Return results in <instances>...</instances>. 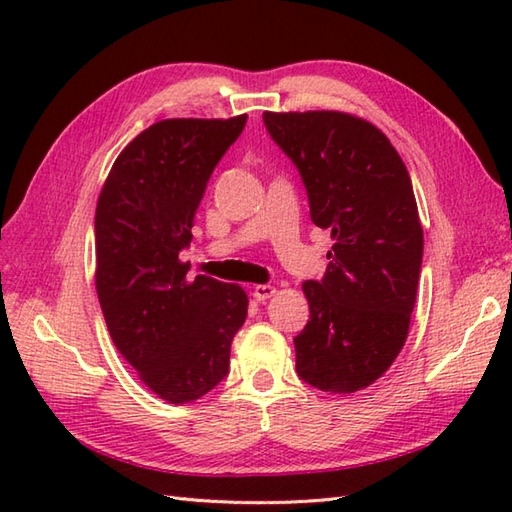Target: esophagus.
I'll return each mask as SVG.
<instances>
[{
    "label": "esophagus",
    "mask_w": 512,
    "mask_h": 512,
    "mask_svg": "<svg viewBox=\"0 0 512 512\" xmlns=\"http://www.w3.org/2000/svg\"><path fill=\"white\" fill-rule=\"evenodd\" d=\"M275 292H277V288H275V286L259 284V286H255V288H253V297H255L259 303H264V301H268L270 297H275Z\"/></svg>",
    "instance_id": "34e87169"
}]
</instances>
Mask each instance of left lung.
<instances>
[{"label": "left lung", "instance_id": "obj_1", "mask_svg": "<svg viewBox=\"0 0 512 512\" xmlns=\"http://www.w3.org/2000/svg\"><path fill=\"white\" fill-rule=\"evenodd\" d=\"M270 138L299 169L310 217L334 246L306 281L310 321L295 336L297 374L330 394L372 385L405 345L422 266L409 171L389 138L343 112H264Z\"/></svg>", "mask_w": 512, "mask_h": 512}]
</instances>
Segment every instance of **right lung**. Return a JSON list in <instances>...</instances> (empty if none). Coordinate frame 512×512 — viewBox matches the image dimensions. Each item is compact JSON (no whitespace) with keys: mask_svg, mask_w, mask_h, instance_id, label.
Wrapping results in <instances>:
<instances>
[{"mask_svg":"<svg viewBox=\"0 0 512 512\" xmlns=\"http://www.w3.org/2000/svg\"><path fill=\"white\" fill-rule=\"evenodd\" d=\"M246 114L167 118L140 132L112 165L94 217L96 292L116 350L162 400L202 398L228 374L246 292L198 275L180 250L217 162Z\"/></svg>","mask_w":512,"mask_h":512,"instance_id":"1","label":"right lung"}]
</instances>
